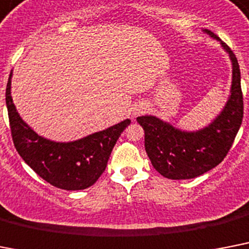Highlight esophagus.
Segmentation results:
<instances>
[{
	"label": "esophagus",
	"mask_w": 249,
	"mask_h": 249,
	"mask_svg": "<svg viewBox=\"0 0 249 249\" xmlns=\"http://www.w3.org/2000/svg\"><path fill=\"white\" fill-rule=\"evenodd\" d=\"M139 112H141V110H138V111H137V112H135V114H139Z\"/></svg>",
	"instance_id": "obj_1"
}]
</instances>
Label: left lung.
<instances>
[{
  "label": "left lung",
  "instance_id": "8db88e82",
  "mask_svg": "<svg viewBox=\"0 0 249 249\" xmlns=\"http://www.w3.org/2000/svg\"><path fill=\"white\" fill-rule=\"evenodd\" d=\"M203 32L220 40L233 65L231 89L223 111L211 124L197 131L180 130L152 115L137 118L144 130L145 152L153 167L173 180L193 179L217 166L229 152L243 119L240 70L235 54L211 30Z\"/></svg>",
  "mask_w": 249,
  "mask_h": 249
}]
</instances>
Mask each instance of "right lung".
Instances as JSON below:
<instances>
[{"instance_id": "add662e5", "label": "right lung", "mask_w": 249, "mask_h": 249, "mask_svg": "<svg viewBox=\"0 0 249 249\" xmlns=\"http://www.w3.org/2000/svg\"><path fill=\"white\" fill-rule=\"evenodd\" d=\"M11 76L6 87V106L14 144L21 159L51 185L82 191L98 180L111 151L130 120L121 121L74 142H53L38 135L16 111L11 97Z\"/></svg>"}]
</instances>
